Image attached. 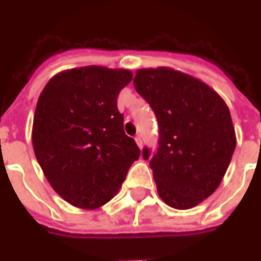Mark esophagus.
<instances>
[{
    "label": "esophagus",
    "instance_id": "1",
    "mask_svg": "<svg viewBox=\"0 0 261 261\" xmlns=\"http://www.w3.org/2000/svg\"><path fill=\"white\" fill-rule=\"evenodd\" d=\"M135 142H137V145L139 146V149H142V139H141V137L135 138Z\"/></svg>",
    "mask_w": 261,
    "mask_h": 261
}]
</instances>
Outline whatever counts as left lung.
<instances>
[{
	"mask_svg": "<svg viewBox=\"0 0 261 261\" xmlns=\"http://www.w3.org/2000/svg\"><path fill=\"white\" fill-rule=\"evenodd\" d=\"M134 86L160 126L150 161L158 196L179 211L197 206L220 186L236 147L228 106L206 83L169 67L138 69Z\"/></svg>",
	"mask_w": 261,
	"mask_h": 261,
	"instance_id": "8db88e82",
	"label": "left lung"
}]
</instances>
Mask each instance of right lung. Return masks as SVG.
Instances as JSON below:
<instances>
[{"label": "right lung", "mask_w": 261, "mask_h": 261, "mask_svg": "<svg viewBox=\"0 0 261 261\" xmlns=\"http://www.w3.org/2000/svg\"><path fill=\"white\" fill-rule=\"evenodd\" d=\"M133 79L122 68L87 65L46 83L36 106L32 145L55 192L80 209H97L118 194L141 150L116 107Z\"/></svg>", "instance_id": "right-lung-1"}]
</instances>
